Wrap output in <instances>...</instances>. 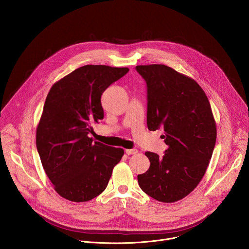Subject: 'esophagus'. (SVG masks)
Returning <instances> with one entry per match:
<instances>
[{
    "label": "esophagus",
    "instance_id": "34e87169",
    "mask_svg": "<svg viewBox=\"0 0 249 249\" xmlns=\"http://www.w3.org/2000/svg\"><path fill=\"white\" fill-rule=\"evenodd\" d=\"M125 153L128 155V156H130V155H136L137 153H138V150H136V149H127V150H125Z\"/></svg>",
    "mask_w": 249,
    "mask_h": 249
}]
</instances>
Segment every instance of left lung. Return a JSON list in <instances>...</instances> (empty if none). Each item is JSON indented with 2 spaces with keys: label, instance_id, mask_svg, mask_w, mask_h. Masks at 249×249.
<instances>
[{
  "label": "left lung",
  "instance_id": "1",
  "mask_svg": "<svg viewBox=\"0 0 249 249\" xmlns=\"http://www.w3.org/2000/svg\"><path fill=\"white\" fill-rule=\"evenodd\" d=\"M147 85V125L163 127L162 157L146 152L150 168L138 175L146 194L165 203L178 201L199 184L214 151L217 130L207 95L193 80L165 65L137 66Z\"/></svg>",
  "mask_w": 249,
  "mask_h": 249
}]
</instances>
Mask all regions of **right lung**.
<instances>
[{
	"label": "right lung",
	"mask_w": 249,
	"mask_h": 249,
	"mask_svg": "<svg viewBox=\"0 0 249 249\" xmlns=\"http://www.w3.org/2000/svg\"><path fill=\"white\" fill-rule=\"evenodd\" d=\"M128 68L86 65L50 89L36 130L43 168L57 193L73 202L101 194L123 149L92 142L91 124L103 119L101 94L128 73Z\"/></svg>",
	"instance_id": "add662e5"
}]
</instances>
